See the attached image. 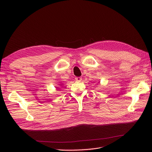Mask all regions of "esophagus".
Masks as SVG:
<instances>
[{
	"instance_id": "1",
	"label": "esophagus",
	"mask_w": 152,
	"mask_h": 152,
	"mask_svg": "<svg viewBox=\"0 0 152 152\" xmlns=\"http://www.w3.org/2000/svg\"><path fill=\"white\" fill-rule=\"evenodd\" d=\"M81 80H82V78L80 77H75V80H76V81L80 82V81H81Z\"/></svg>"
}]
</instances>
